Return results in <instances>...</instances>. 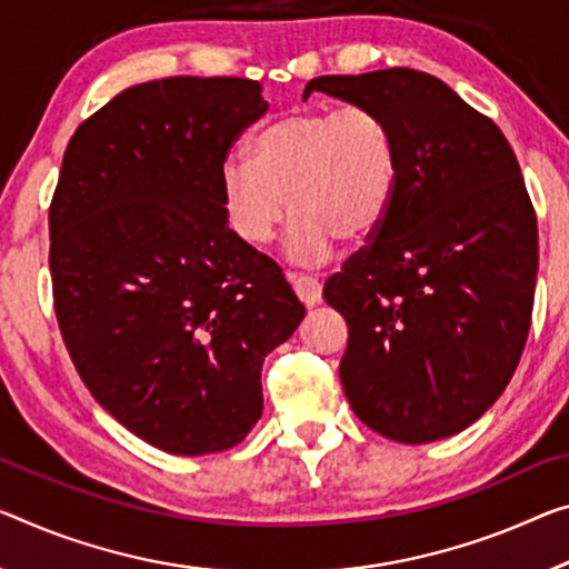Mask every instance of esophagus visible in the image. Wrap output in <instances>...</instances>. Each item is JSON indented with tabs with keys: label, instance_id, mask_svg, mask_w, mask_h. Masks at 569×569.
<instances>
[{
	"label": "esophagus",
	"instance_id": "esophagus-1",
	"mask_svg": "<svg viewBox=\"0 0 569 569\" xmlns=\"http://www.w3.org/2000/svg\"><path fill=\"white\" fill-rule=\"evenodd\" d=\"M287 279H290L292 290L297 292V297H300L305 305H308V308H315V305L322 300V284L315 277L287 272Z\"/></svg>",
	"mask_w": 569,
	"mask_h": 569
}]
</instances>
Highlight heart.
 Listing matches in <instances>:
<instances>
[{"mask_svg": "<svg viewBox=\"0 0 569 569\" xmlns=\"http://www.w3.org/2000/svg\"><path fill=\"white\" fill-rule=\"evenodd\" d=\"M399 188L397 134L371 107H310L267 121L249 139V162L218 170L221 208L247 247L272 241L287 218V257L318 267L340 236L363 241L381 229Z\"/></svg>", "mask_w": 569, "mask_h": 569, "instance_id": "heart-1", "label": "heart"}]
</instances>
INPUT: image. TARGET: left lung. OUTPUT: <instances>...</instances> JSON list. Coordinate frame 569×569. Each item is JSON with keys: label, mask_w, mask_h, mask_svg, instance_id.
Segmentation results:
<instances>
[{"label": "left lung", "mask_w": 569, "mask_h": 569, "mask_svg": "<svg viewBox=\"0 0 569 569\" xmlns=\"http://www.w3.org/2000/svg\"><path fill=\"white\" fill-rule=\"evenodd\" d=\"M315 91L381 111L399 144L387 221L322 290L348 322L340 383L373 432L445 440L496 405L529 336L539 241L517 154L435 76H320Z\"/></svg>", "instance_id": "obj_1"}]
</instances>
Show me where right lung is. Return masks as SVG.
<instances>
[{
  "label": "right lung",
  "mask_w": 569,
  "mask_h": 569,
  "mask_svg": "<svg viewBox=\"0 0 569 569\" xmlns=\"http://www.w3.org/2000/svg\"><path fill=\"white\" fill-rule=\"evenodd\" d=\"M269 109L247 78L139 83L76 129L50 206L56 315L93 399L172 456L239 445L261 363L305 318L272 259L231 233L218 170Z\"/></svg>",
  "instance_id": "obj_1"
}]
</instances>
